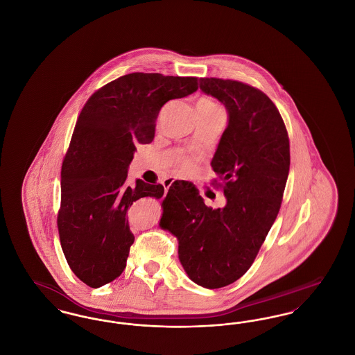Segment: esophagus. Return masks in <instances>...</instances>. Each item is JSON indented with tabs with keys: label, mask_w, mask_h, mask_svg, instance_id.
Segmentation results:
<instances>
[{
	"label": "esophagus",
	"mask_w": 355,
	"mask_h": 355,
	"mask_svg": "<svg viewBox=\"0 0 355 355\" xmlns=\"http://www.w3.org/2000/svg\"><path fill=\"white\" fill-rule=\"evenodd\" d=\"M174 184V180L173 178H166V180H164V182H162V185L165 187V194L168 193V190L170 189V186Z\"/></svg>",
	"instance_id": "obj_1"
}]
</instances>
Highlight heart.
I'll use <instances>...</instances> for the list:
<instances>
[{"label":"heart","instance_id":"heart-1","mask_svg":"<svg viewBox=\"0 0 355 355\" xmlns=\"http://www.w3.org/2000/svg\"><path fill=\"white\" fill-rule=\"evenodd\" d=\"M177 168L180 171H182V173H185V171H189L190 168H191V164L187 161V159H180L178 161V164H177Z\"/></svg>","mask_w":355,"mask_h":355}]
</instances>
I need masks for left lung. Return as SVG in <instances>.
I'll return each instance as SVG.
<instances>
[{
    "label": "left lung",
    "instance_id": "8db88e82",
    "mask_svg": "<svg viewBox=\"0 0 355 355\" xmlns=\"http://www.w3.org/2000/svg\"><path fill=\"white\" fill-rule=\"evenodd\" d=\"M200 89L217 98L229 117L211 159L226 205L209 207L197 187L174 181L162 201L159 226L177 238L187 277L220 288L249 270L278 216L290 145L277 106L261 90L220 78H201Z\"/></svg>",
    "mask_w": 355,
    "mask_h": 355
}]
</instances>
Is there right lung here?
Returning a JSON list of instances; mask_svg holds the SVG:
<instances>
[{"instance_id":"1","label":"right lung","mask_w":355,"mask_h":355,"mask_svg":"<svg viewBox=\"0 0 355 355\" xmlns=\"http://www.w3.org/2000/svg\"><path fill=\"white\" fill-rule=\"evenodd\" d=\"M197 81L130 73L105 85L85 103L62 164L57 225L68 265L87 286H103L126 268L135 242L129 207L144 197L159 200L165 191L161 184L142 180L126 184L135 146L152 142L161 107L194 93Z\"/></svg>"}]
</instances>
